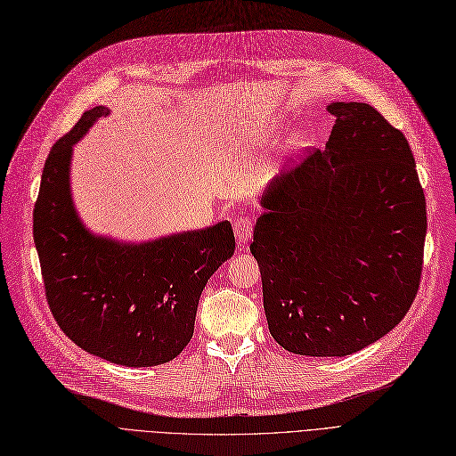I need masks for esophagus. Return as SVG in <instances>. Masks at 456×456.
I'll return each mask as SVG.
<instances>
[{
    "mask_svg": "<svg viewBox=\"0 0 456 456\" xmlns=\"http://www.w3.org/2000/svg\"><path fill=\"white\" fill-rule=\"evenodd\" d=\"M234 237H237L239 244H246L251 234H254V219L248 217V216H240L234 219Z\"/></svg>",
    "mask_w": 456,
    "mask_h": 456,
    "instance_id": "1",
    "label": "esophagus"
}]
</instances>
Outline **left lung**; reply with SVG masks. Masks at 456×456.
I'll return each instance as SVG.
<instances>
[{"label": "left lung", "instance_id": "left-lung-1", "mask_svg": "<svg viewBox=\"0 0 456 456\" xmlns=\"http://www.w3.org/2000/svg\"><path fill=\"white\" fill-rule=\"evenodd\" d=\"M325 150L268 185L249 251L273 338L308 357L351 355L413 305L427 200L403 133L366 103H332Z\"/></svg>", "mask_w": 456, "mask_h": 456}]
</instances>
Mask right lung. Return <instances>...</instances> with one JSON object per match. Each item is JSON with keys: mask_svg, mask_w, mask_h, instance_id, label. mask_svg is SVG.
<instances>
[{"mask_svg": "<svg viewBox=\"0 0 456 456\" xmlns=\"http://www.w3.org/2000/svg\"><path fill=\"white\" fill-rule=\"evenodd\" d=\"M105 107L86 110L50 150L33 208L48 308L65 336L122 366L173 361L190 344L208 278L234 251L229 222L124 246L94 237L69 193L71 148Z\"/></svg>", "mask_w": 456, "mask_h": 456, "instance_id": "1", "label": "right lung"}]
</instances>
